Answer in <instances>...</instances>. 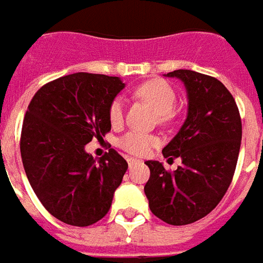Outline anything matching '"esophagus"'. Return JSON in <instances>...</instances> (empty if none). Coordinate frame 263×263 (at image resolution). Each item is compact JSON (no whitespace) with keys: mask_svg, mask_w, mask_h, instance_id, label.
I'll use <instances>...</instances> for the list:
<instances>
[{"mask_svg":"<svg viewBox=\"0 0 263 263\" xmlns=\"http://www.w3.org/2000/svg\"><path fill=\"white\" fill-rule=\"evenodd\" d=\"M126 162H128V166H129V167H132L134 165H137L139 160L134 159V158H126Z\"/></svg>","mask_w":263,"mask_h":263,"instance_id":"34e87169","label":"esophagus"}]
</instances>
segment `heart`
<instances>
[{
	"mask_svg": "<svg viewBox=\"0 0 263 263\" xmlns=\"http://www.w3.org/2000/svg\"><path fill=\"white\" fill-rule=\"evenodd\" d=\"M135 96L148 103L155 114L158 117V121L162 124H166L173 118V107L176 103V92L173 87L165 80L155 79L143 83L137 87ZM109 121L111 124L118 125L124 120V101L122 98H115L109 105ZM120 148L126 151L128 154L143 156L151 152V149L155 145H158V138L148 134H141V132H126L124 137L118 139Z\"/></svg>",
	"mask_w": 263,
	"mask_h": 263,
	"instance_id": "obj_1",
	"label": "heart"
}]
</instances>
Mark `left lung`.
Wrapping results in <instances>:
<instances>
[{
    "label": "left lung",
    "mask_w": 263,
    "mask_h": 263,
    "mask_svg": "<svg viewBox=\"0 0 263 263\" xmlns=\"http://www.w3.org/2000/svg\"><path fill=\"white\" fill-rule=\"evenodd\" d=\"M186 87L187 117L163 156L180 158L182 166L167 172L158 160H146L151 177L145 184L149 209L171 226H186L215 209L231 184L241 148L242 125L235 100L211 76L175 70Z\"/></svg>",
    "instance_id": "left-lung-1"
}]
</instances>
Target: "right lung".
Here are the masks:
<instances>
[{
    "mask_svg": "<svg viewBox=\"0 0 263 263\" xmlns=\"http://www.w3.org/2000/svg\"><path fill=\"white\" fill-rule=\"evenodd\" d=\"M125 87L120 77L73 73L41 87L26 109L21 156L43 207L69 226H91L108 213L128 169L109 149L100 159L86 152L111 129L109 105Z\"/></svg>",
    "mask_w": 263,
    "mask_h": 263,
    "instance_id": "right-lung-1",
    "label": "right lung"
}]
</instances>
